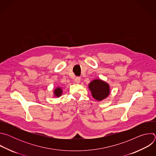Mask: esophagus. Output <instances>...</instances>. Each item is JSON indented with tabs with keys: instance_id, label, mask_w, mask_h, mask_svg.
Segmentation results:
<instances>
[{
	"instance_id": "34e87169",
	"label": "esophagus",
	"mask_w": 156,
	"mask_h": 156,
	"mask_svg": "<svg viewBox=\"0 0 156 156\" xmlns=\"http://www.w3.org/2000/svg\"><path fill=\"white\" fill-rule=\"evenodd\" d=\"M80 81H81V78L79 77V76L76 77L75 79V82L76 83H79L80 82Z\"/></svg>"
}]
</instances>
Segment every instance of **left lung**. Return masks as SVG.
<instances>
[{
  "instance_id": "1",
  "label": "left lung",
  "mask_w": 156,
  "mask_h": 156,
  "mask_svg": "<svg viewBox=\"0 0 156 156\" xmlns=\"http://www.w3.org/2000/svg\"><path fill=\"white\" fill-rule=\"evenodd\" d=\"M89 88L93 97L98 101L103 100L109 94L108 84L100 80H95L91 81L89 84Z\"/></svg>"
}]
</instances>
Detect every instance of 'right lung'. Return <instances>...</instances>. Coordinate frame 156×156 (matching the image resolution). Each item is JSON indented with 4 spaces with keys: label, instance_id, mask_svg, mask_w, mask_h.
<instances>
[{
    "label": "right lung",
    "instance_id": "add662e5",
    "mask_svg": "<svg viewBox=\"0 0 156 156\" xmlns=\"http://www.w3.org/2000/svg\"><path fill=\"white\" fill-rule=\"evenodd\" d=\"M62 90L60 88V87H57V89H55V90L54 91V94H55V96H57V97H59L60 96V95L62 94Z\"/></svg>",
    "mask_w": 156,
    "mask_h": 156
}]
</instances>
